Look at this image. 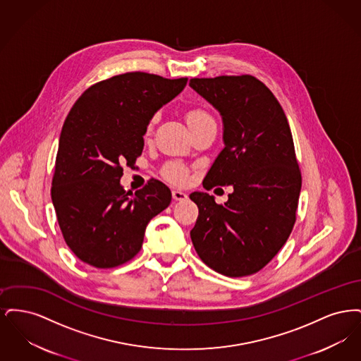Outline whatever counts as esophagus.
Returning a JSON list of instances; mask_svg holds the SVG:
<instances>
[{"label":"esophagus","instance_id":"obj_1","mask_svg":"<svg viewBox=\"0 0 361 361\" xmlns=\"http://www.w3.org/2000/svg\"><path fill=\"white\" fill-rule=\"evenodd\" d=\"M172 193L173 199H174L176 202H183V200L188 199V195H187L184 190H180V189H174Z\"/></svg>","mask_w":361,"mask_h":361}]
</instances>
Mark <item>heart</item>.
<instances>
[{
  "label": "heart",
  "instance_id": "obj_1",
  "mask_svg": "<svg viewBox=\"0 0 361 361\" xmlns=\"http://www.w3.org/2000/svg\"><path fill=\"white\" fill-rule=\"evenodd\" d=\"M187 121H188L189 127H192V126H196V124H200V123L214 121V119L203 109H190L187 114ZM153 123H154V121H150V124H149V130H147L149 133L152 131ZM166 174H168V177H171L172 180L177 181V183H184L188 177L187 169L180 164H171L166 168Z\"/></svg>",
  "mask_w": 361,
  "mask_h": 361
}]
</instances>
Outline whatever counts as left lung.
Returning a JSON list of instances; mask_svg holds the SVG:
<instances>
[{"mask_svg": "<svg viewBox=\"0 0 361 361\" xmlns=\"http://www.w3.org/2000/svg\"><path fill=\"white\" fill-rule=\"evenodd\" d=\"M189 86L222 116L224 149L203 185H231L224 204L206 192L190 240L209 268L253 275L279 253L296 219L302 176L290 124L274 93L252 75L192 78Z\"/></svg>", "mask_w": 361, "mask_h": 361, "instance_id": "1", "label": "left lung"}]
</instances>
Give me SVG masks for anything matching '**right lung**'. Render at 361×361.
<instances>
[{
    "label": "right lung",
    "mask_w": 361,
    "mask_h": 361,
    "mask_svg": "<svg viewBox=\"0 0 361 361\" xmlns=\"http://www.w3.org/2000/svg\"><path fill=\"white\" fill-rule=\"evenodd\" d=\"M187 81L126 73L87 87L70 109L51 199L63 238L87 265L105 269L130 261L146 226L171 204V189L158 180L130 196L121 187V166L135 164L152 118Z\"/></svg>",
    "instance_id": "right-lung-1"
}]
</instances>
